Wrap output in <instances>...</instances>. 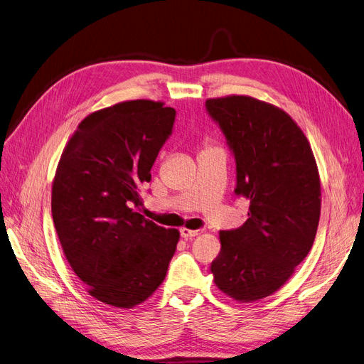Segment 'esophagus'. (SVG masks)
<instances>
[{
    "instance_id": "obj_1",
    "label": "esophagus",
    "mask_w": 364,
    "mask_h": 364,
    "mask_svg": "<svg viewBox=\"0 0 364 364\" xmlns=\"http://www.w3.org/2000/svg\"><path fill=\"white\" fill-rule=\"evenodd\" d=\"M180 234L184 240H191V238H195V237L203 234V230H187V228H181Z\"/></svg>"
}]
</instances>
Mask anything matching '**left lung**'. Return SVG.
<instances>
[{"mask_svg":"<svg viewBox=\"0 0 364 364\" xmlns=\"http://www.w3.org/2000/svg\"><path fill=\"white\" fill-rule=\"evenodd\" d=\"M205 107L235 156V193L247 220L220 231L211 262L228 297L252 303L284 287L311 252L321 214V181L306 134L280 107L250 96L208 99Z\"/></svg>","mask_w":364,"mask_h":364,"instance_id":"obj_1","label":"left lung"}]
</instances>
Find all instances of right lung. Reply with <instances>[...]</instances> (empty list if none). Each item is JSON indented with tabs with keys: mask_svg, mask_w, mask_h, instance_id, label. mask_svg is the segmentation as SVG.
Segmentation results:
<instances>
[{
	"mask_svg": "<svg viewBox=\"0 0 364 364\" xmlns=\"http://www.w3.org/2000/svg\"><path fill=\"white\" fill-rule=\"evenodd\" d=\"M173 107L127 100L80 121L52 183V219L72 270L96 300L133 309L164 282L180 240L138 208L172 132Z\"/></svg>",
	"mask_w": 364,
	"mask_h": 364,
	"instance_id": "1",
	"label": "right lung"
}]
</instances>
